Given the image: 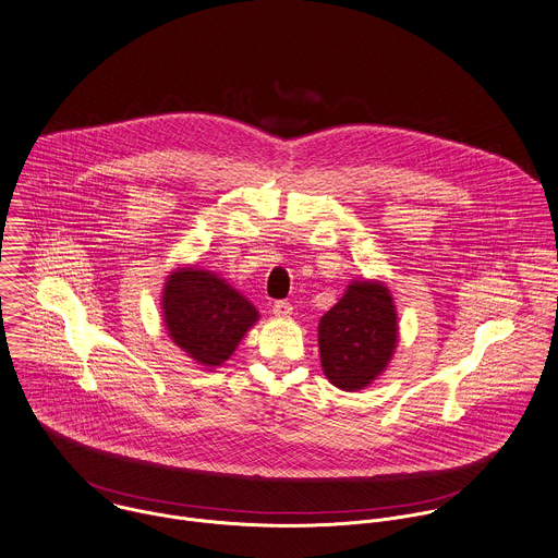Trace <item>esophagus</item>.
<instances>
[{
    "label": "esophagus",
    "instance_id": "1",
    "mask_svg": "<svg viewBox=\"0 0 558 558\" xmlns=\"http://www.w3.org/2000/svg\"><path fill=\"white\" fill-rule=\"evenodd\" d=\"M271 313H274V317H278V319H287V317H291V315H293V306H291L289 302L280 300V302H276V304H274Z\"/></svg>",
    "mask_w": 558,
    "mask_h": 558
}]
</instances>
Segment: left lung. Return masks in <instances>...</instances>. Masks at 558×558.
I'll use <instances>...</instances> for the list:
<instances>
[{"mask_svg": "<svg viewBox=\"0 0 558 558\" xmlns=\"http://www.w3.org/2000/svg\"><path fill=\"white\" fill-rule=\"evenodd\" d=\"M398 311L380 280H352L343 298L319 319V359L326 378L341 391L369 387L389 367L398 348Z\"/></svg>", "mask_w": 558, "mask_h": 558, "instance_id": "obj_1", "label": "left lung"}]
</instances>
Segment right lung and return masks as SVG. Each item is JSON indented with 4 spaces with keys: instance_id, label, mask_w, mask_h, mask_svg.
Masks as SVG:
<instances>
[{
    "instance_id": "obj_1",
    "label": "right lung",
    "mask_w": 558,
    "mask_h": 558,
    "mask_svg": "<svg viewBox=\"0 0 558 558\" xmlns=\"http://www.w3.org/2000/svg\"><path fill=\"white\" fill-rule=\"evenodd\" d=\"M160 313L169 339L208 372L234 354L260 317L228 280L197 265L178 267L167 276Z\"/></svg>"
}]
</instances>
